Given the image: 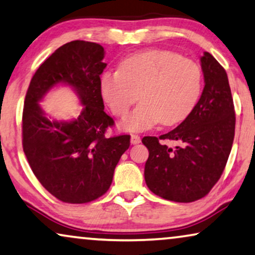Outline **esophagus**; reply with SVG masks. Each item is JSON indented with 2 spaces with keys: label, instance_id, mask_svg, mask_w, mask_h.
<instances>
[{
  "label": "esophagus",
  "instance_id": "1",
  "mask_svg": "<svg viewBox=\"0 0 255 255\" xmlns=\"http://www.w3.org/2000/svg\"><path fill=\"white\" fill-rule=\"evenodd\" d=\"M141 140H140V137H139L138 134H132L131 135V144H133V145H137V144H139V142H140Z\"/></svg>",
  "mask_w": 255,
  "mask_h": 255
}]
</instances>
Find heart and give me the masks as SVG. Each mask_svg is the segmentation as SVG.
<instances>
[{
    "label": "heart",
    "instance_id": "obj_1",
    "mask_svg": "<svg viewBox=\"0 0 255 255\" xmlns=\"http://www.w3.org/2000/svg\"><path fill=\"white\" fill-rule=\"evenodd\" d=\"M201 92L200 66L162 50L131 55L122 62L121 69L108 71L101 78V94L116 116H125L140 100L122 122V128L131 132L146 131L161 122L180 123L193 111Z\"/></svg>",
    "mask_w": 255,
    "mask_h": 255
}]
</instances>
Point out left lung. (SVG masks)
<instances>
[{
    "mask_svg": "<svg viewBox=\"0 0 255 255\" xmlns=\"http://www.w3.org/2000/svg\"><path fill=\"white\" fill-rule=\"evenodd\" d=\"M202 95L188 117L168 133L144 137L148 148L145 181L148 189L168 201L188 203L204 197L217 183L235 138L236 115L228 74L210 53L201 57ZM177 141L175 149L159 142Z\"/></svg>",
    "mask_w": 255,
    "mask_h": 255,
    "instance_id": "8db88e82",
    "label": "left lung"
}]
</instances>
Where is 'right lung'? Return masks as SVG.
Instances as JSON below:
<instances>
[{
  "label": "right lung",
  "mask_w": 255,
  "mask_h": 255,
  "mask_svg": "<svg viewBox=\"0 0 255 255\" xmlns=\"http://www.w3.org/2000/svg\"><path fill=\"white\" fill-rule=\"evenodd\" d=\"M104 48L74 40L54 51L31 79L23 109V151L38 181L65 203H88L102 196L113 182L130 135L107 137L114 120L104 113L101 79ZM58 84L69 85L83 111L72 121L48 119L39 102Z\"/></svg>",
  "instance_id": "obj_1"
}]
</instances>
